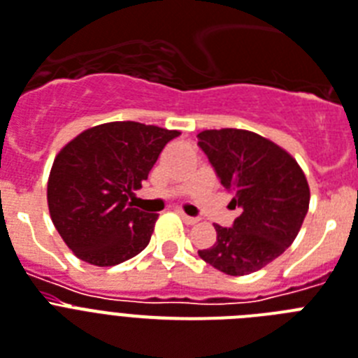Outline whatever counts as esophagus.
Segmentation results:
<instances>
[{"instance_id":"esophagus-1","label":"esophagus","mask_w":358,"mask_h":358,"mask_svg":"<svg viewBox=\"0 0 358 358\" xmlns=\"http://www.w3.org/2000/svg\"><path fill=\"white\" fill-rule=\"evenodd\" d=\"M180 217H182V220H184L185 224H196V222H199V217H189V215L185 213H180Z\"/></svg>"}]
</instances>
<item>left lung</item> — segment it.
I'll use <instances>...</instances> for the list:
<instances>
[{"label": "left lung", "instance_id": "8db88e82", "mask_svg": "<svg viewBox=\"0 0 358 358\" xmlns=\"http://www.w3.org/2000/svg\"><path fill=\"white\" fill-rule=\"evenodd\" d=\"M199 147L241 208L231 228L215 226L217 243L199 255L228 275L252 274L296 239L309 209L307 178L289 152L248 130H204Z\"/></svg>", "mask_w": 358, "mask_h": 358}]
</instances>
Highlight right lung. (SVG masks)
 Returning a JSON list of instances; mask_svg holds the SVG:
<instances>
[{"instance_id": "1", "label": "right lung", "mask_w": 358, "mask_h": 358, "mask_svg": "<svg viewBox=\"0 0 358 358\" xmlns=\"http://www.w3.org/2000/svg\"><path fill=\"white\" fill-rule=\"evenodd\" d=\"M178 130L115 121L84 130L55 158L48 204L55 228L78 259L113 266L149 245L158 213L132 208L134 189Z\"/></svg>"}]
</instances>
